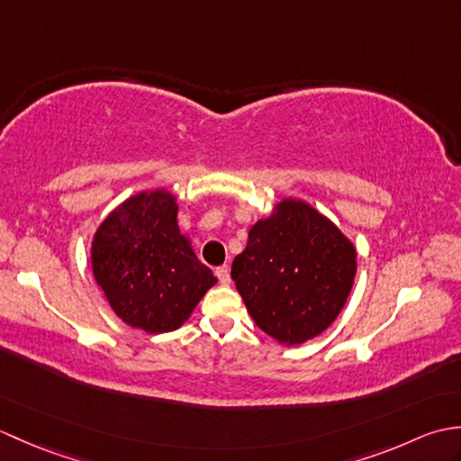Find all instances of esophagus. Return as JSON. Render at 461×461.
Returning <instances> with one entry per match:
<instances>
[{
    "mask_svg": "<svg viewBox=\"0 0 461 461\" xmlns=\"http://www.w3.org/2000/svg\"><path fill=\"white\" fill-rule=\"evenodd\" d=\"M215 277L220 279L221 285H230V281H231V277H230V267H228V266H220L218 269H215Z\"/></svg>",
    "mask_w": 461,
    "mask_h": 461,
    "instance_id": "1",
    "label": "esophagus"
}]
</instances>
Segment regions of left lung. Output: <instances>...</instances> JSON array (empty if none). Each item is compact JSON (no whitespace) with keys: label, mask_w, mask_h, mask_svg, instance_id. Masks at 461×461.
I'll list each match as a JSON object with an SVG mask.
<instances>
[{"label":"left lung","mask_w":461,"mask_h":461,"mask_svg":"<svg viewBox=\"0 0 461 461\" xmlns=\"http://www.w3.org/2000/svg\"><path fill=\"white\" fill-rule=\"evenodd\" d=\"M357 276V249L303 200H281L251 225L231 279L256 325L281 345H301L330 327Z\"/></svg>","instance_id":"left-lung-1"}]
</instances>
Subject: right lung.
Wrapping results in <instances>:
<instances>
[{"label":"right lung","instance_id":"1","mask_svg":"<svg viewBox=\"0 0 461 461\" xmlns=\"http://www.w3.org/2000/svg\"><path fill=\"white\" fill-rule=\"evenodd\" d=\"M176 218L168 190L140 192L106 215L93 238L96 285L116 317L150 335L180 329L218 281Z\"/></svg>","mask_w":461,"mask_h":461}]
</instances>
